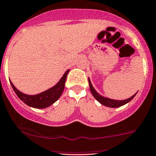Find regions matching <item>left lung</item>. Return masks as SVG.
<instances>
[{
    "label": "left lung",
    "instance_id": "1",
    "mask_svg": "<svg viewBox=\"0 0 156 156\" xmlns=\"http://www.w3.org/2000/svg\"><path fill=\"white\" fill-rule=\"evenodd\" d=\"M89 88H90V91L92 92V95L94 96V98L100 103L102 105L106 106V107L108 108H119L121 106L127 104L128 102H130L131 100L135 97V95H136V93L134 94L133 95L130 97V98H127L125 100H115V99H112V98H106V97L102 96L100 94H98V92L95 91V89H94V87L92 86V83L90 81V79L89 78Z\"/></svg>",
    "mask_w": 156,
    "mask_h": 156
}]
</instances>
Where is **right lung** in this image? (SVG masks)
<instances>
[{
	"instance_id": "obj_1",
	"label": "right lung",
	"mask_w": 156,
	"mask_h": 156,
	"mask_svg": "<svg viewBox=\"0 0 156 156\" xmlns=\"http://www.w3.org/2000/svg\"><path fill=\"white\" fill-rule=\"evenodd\" d=\"M69 71H70V70H67L64 73L62 77L57 83V84H55L50 89H47V90L44 91L41 93L36 94V95H27V94L23 93L22 92L18 90L15 87L11 81H10V83L11 84L12 88L14 90L15 93L16 94V95L19 97L21 101H23L29 107L42 109L49 107L59 99L64 89L66 79H67V76Z\"/></svg>"
}]
</instances>
